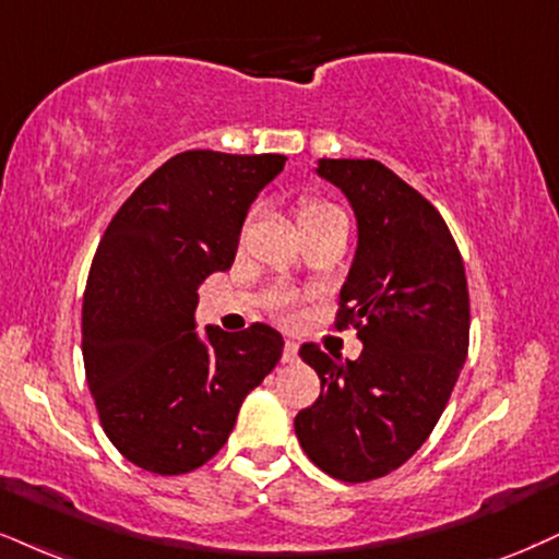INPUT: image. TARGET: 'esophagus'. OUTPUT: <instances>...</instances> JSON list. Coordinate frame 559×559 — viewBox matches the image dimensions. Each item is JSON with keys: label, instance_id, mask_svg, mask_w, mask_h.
<instances>
[{"label": "esophagus", "instance_id": "esophagus-1", "mask_svg": "<svg viewBox=\"0 0 559 559\" xmlns=\"http://www.w3.org/2000/svg\"><path fill=\"white\" fill-rule=\"evenodd\" d=\"M298 347H300L298 342L287 340V342H285V349H282V360H285V362H295V360H298Z\"/></svg>", "mask_w": 559, "mask_h": 559}]
</instances>
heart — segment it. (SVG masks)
Here are the masks:
<instances>
[{
    "instance_id": "b5f03b06",
    "label": "heart",
    "mask_w": 559,
    "mask_h": 559,
    "mask_svg": "<svg viewBox=\"0 0 559 559\" xmlns=\"http://www.w3.org/2000/svg\"><path fill=\"white\" fill-rule=\"evenodd\" d=\"M334 217H344V212L340 210V206H334L332 202H323V199H316V197H302L300 199V204H298L300 227L316 225V223H326V219H334ZM277 313L282 316V319H293L295 308L290 306V302H282Z\"/></svg>"
}]
</instances>
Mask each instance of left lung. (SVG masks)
<instances>
[{
    "instance_id": "obj_1",
    "label": "left lung",
    "mask_w": 559,
    "mask_h": 559,
    "mask_svg": "<svg viewBox=\"0 0 559 559\" xmlns=\"http://www.w3.org/2000/svg\"><path fill=\"white\" fill-rule=\"evenodd\" d=\"M357 217V253L334 326L362 342L355 362L306 342L321 396L298 412L306 456L329 477L370 481L415 456L469 353V287L445 219L378 160H323Z\"/></svg>"
}]
</instances>
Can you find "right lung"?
Instances as JSON below:
<instances>
[{
  "label": "right lung",
  "instance_id": "right-lung-1",
  "mask_svg": "<svg viewBox=\"0 0 559 559\" xmlns=\"http://www.w3.org/2000/svg\"><path fill=\"white\" fill-rule=\"evenodd\" d=\"M285 155L189 150L136 186L103 233L82 298V357L100 425L123 459L186 474L225 445L282 357L280 332H194L199 285L233 266L246 212Z\"/></svg>",
  "mask_w": 559,
  "mask_h": 559
}]
</instances>
